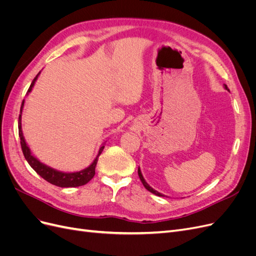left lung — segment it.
I'll return each instance as SVG.
<instances>
[{
  "instance_id": "1",
  "label": "left lung",
  "mask_w": 256,
  "mask_h": 256,
  "mask_svg": "<svg viewBox=\"0 0 256 256\" xmlns=\"http://www.w3.org/2000/svg\"><path fill=\"white\" fill-rule=\"evenodd\" d=\"M224 86H226V88L228 90V86L226 85H224ZM138 177H140V180H141V182H142V184H143V186L144 187L148 190L150 192H152V193H154V194H156V196H164L161 194V193H159L158 191H156V190H154L152 187H150L148 186V184H147L146 182H145V180L143 178V175H142V173H141V171H140V168H138Z\"/></svg>"
}]
</instances>
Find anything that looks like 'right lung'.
<instances>
[{"label":"right lung","instance_id":"obj_1","mask_svg":"<svg viewBox=\"0 0 256 256\" xmlns=\"http://www.w3.org/2000/svg\"><path fill=\"white\" fill-rule=\"evenodd\" d=\"M40 72H38L37 76L34 78V80L30 83V88L28 90V92H30L32 90V88L34 86V83L37 80L38 76H40ZM23 104H24V102H22L21 104V109L20 112H22L23 109ZM18 129H19V136H20V144H21V148H22V152L24 154V158L26 159V161L28 162V164L33 168L34 171L40 175L44 180H47L48 182L56 184L58 187H62V188H72V187H79V186H83L85 184H88L92 177L95 175V168L97 164L98 161V157L99 154L102 152L104 146H102L99 150V152L97 154L96 159L94 160L92 164L86 168L82 170L80 172H76V173H63V172H58L56 170L51 168L47 166L42 164L40 161H38L35 157L32 156L30 154V150L28 147L24 138H23L22 134V130H21V114L19 115V120H18Z\"/></svg>","mask_w":256,"mask_h":256}]
</instances>
